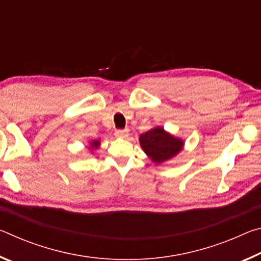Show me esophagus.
<instances>
[{"instance_id":"esophagus-1","label":"esophagus","mask_w":261,"mask_h":261,"mask_svg":"<svg viewBox=\"0 0 261 261\" xmlns=\"http://www.w3.org/2000/svg\"><path fill=\"white\" fill-rule=\"evenodd\" d=\"M127 129H118L116 130V137H120V138H125V137L127 136Z\"/></svg>"}]
</instances>
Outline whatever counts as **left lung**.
Instances as JSON below:
<instances>
[{"label": "left lung", "instance_id": "8db88e82", "mask_svg": "<svg viewBox=\"0 0 261 261\" xmlns=\"http://www.w3.org/2000/svg\"><path fill=\"white\" fill-rule=\"evenodd\" d=\"M139 141L144 152L156 163L175 156L184 145L182 140L167 134L162 127H154L145 132L139 137Z\"/></svg>", "mask_w": 261, "mask_h": 261}]
</instances>
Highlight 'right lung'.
I'll use <instances>...</instances> for the list:
<instances>
[{"instance_id":"1","label":"right lung","mask_w":261,"mask_h":261,"mask_svg":"<svg viewBox=\"0 0 261 261\" xmlns=\"http://www.w3.org/2000/svg\"><path fill=\"white\" fill-rule=\"evenodd\" d=\"M99 145H100V141L99 140H94V141H92L91 146H92V148H96V147H99Z\"/></svg>"}]
</instances>
